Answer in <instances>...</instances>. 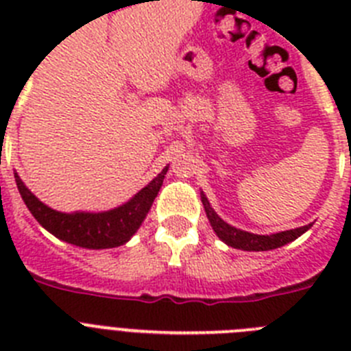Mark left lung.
<instances>
[{"mask_svg": "<svg viewBox=\"0 0 351 351\" xmlns=\"http://www.w3.org/2000/svg\"><path fill=\"white\" fill-rule=\"evenodd\" d=\"M200 198H202L204 209H206L207 219H209L213 230L216 232L219 239L226 246L235 247V250H243V251H269L276 250V247H281L285 244L295 241L297 237H300L302 234L311 228V223L306 226H299V228H291V230L278 232V234H269V235H258V234H251V232L241 230V228H235V226L228 225L225 219H221L218 216V213L213 209V206L207 200L206 193L200 191Z\"/></svg>", "mask_w": 351, "mask_h": 351, "instance_id": "8db88e82", "label": "left lung"}]
</instances>
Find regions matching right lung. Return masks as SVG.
I'll return each instance as SVG.
<instances>
[{
  "instance_id": "add662e5",
  "label": "right lung",
  "mask_w": 351,
  "mask_h": 351,
  "mask_svg": "<svg viewBox=\"0 0 351 351\" xmlns=\"http://www.w3.org/2000/svg\"><path fill=\"white\" fill-rule=\"evenodd\" d=\"M167 170H169V165L161 170L153 181L147 182L138 193L133 195L128 202L121 204L114 209L98 210V213H91V210L61 213V210L52 209L45 206L36 195L31 193L17 172H14V176L24 204L45 230L73 246L86 247V250H108V247L126 244L141 228L142 221L151 210L154 198L163 184Z\"/></svg>"
}]
</instances>
